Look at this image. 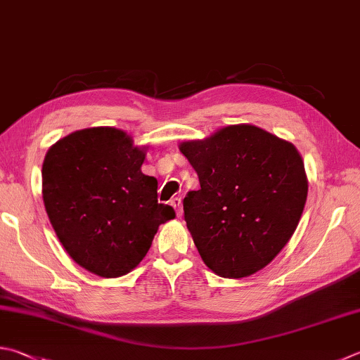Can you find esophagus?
<instances>
[{"mask_svg": "<svg viewBox=\"0 0 360 360\" xmlns=\"http://www.w3.org/2000/svg\"><path fill=\"white\" fill-rule=\"evenodd\" d=\"M171 205L174 207L175 213H177V216L180 218V216H181V199H180V198H174V199H171Z\"/></svg>", "mask_w": 360, "mask_h": 360, "instance_id": "esophagus-1", "label": "esophagus"}]
</instances>
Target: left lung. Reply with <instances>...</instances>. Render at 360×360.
<instances>
[{
  "instance_id": "1",
  "label": "left lung",
  "mask_w": 360,
  "mask_h": 360,
  "mask_svg": "<svg viewBox=\"0 0 360 360\" xmlns=\"http://www.w3.org/2000/svg\"><path fill=\"white\" fill-rule=\"evenodd\" d=\"M180 152L200 189L183 199L185 221L203 263L240 279L274 259L295 233L307 199L300 152L254 125H230Z\"/></svg>"
}]
</instances>
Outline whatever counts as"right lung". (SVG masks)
Instances as JSON below:
<instances>
[{
  "instance_id": "1",
  "label": "right lung",
  "mask_w": 360,
  "mask_h": 360,
  "mask_svg": "<svg viewBox=\"0 0 360 360\" xmlns=\"http://www.w3.org/2000/svg\"><path fill=\"white\" fill-rule=\"evenodd\" d=\"M146 152L111 127L86 128L46 152V214L72 259L100 277L130 273L150 249L160 224L175 218L158 203V181L141 172Z\"/></svg>"
}]
</instances>
